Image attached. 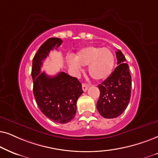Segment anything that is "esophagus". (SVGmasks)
I'll return each instance as SVG.
<instances>
[{
  "mask_svg": "<svg viewBox=\"0 0 158 158\" xmlns=\"http://www.w3.org/2000/svg\"><path fill=\"white\" fill-rule=\"evenodd\" d=\"M89 85H87V84H82V89L84 92H86L88 88H89Z\"/></svg>",
  "mask_w": 158,
  "mask_h": 158,
  "instance_id": "34e87169",
  "label": "esophagus"
}]
</instances>
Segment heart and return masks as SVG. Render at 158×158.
<instances>
[{
    "label": "heart",
    "instance_id": "b5f03b06",
    "mask_svg": "<svg viewBox=\"0 0 158 158\" xmlns=\"http://www.w3.org/2000/svg\"><path fill=\"white\" fill-rule=\"evenodd\" d=\"M69 66L76 72L81 70L82 66H88V72L95 80L108 78L112 73L115 66V56L107 48L86 46L73 56H67Z\"/></svg>",
    "mask_w": 158,
    "mask_h": 158
}]
</instances>
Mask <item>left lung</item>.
<instances>
[{
    "mask_svg": "<svg viewBox=\"0 0 158 158\" xmlns=\"http://www.w3.org/2000/svg\"><path fill=\"white\" fill-rule=\"evenodd\" d=\"M118 66L101 85L97 109L102 117L113 118L119 116L127 108L131 98V77L129 65L120 50L116 52Z\"/></svg>",
    "mask_w": 158,
    "mask_h": 158,
    "instance_id": "obj_1",
    "label": "left lung"
}]
</instances>
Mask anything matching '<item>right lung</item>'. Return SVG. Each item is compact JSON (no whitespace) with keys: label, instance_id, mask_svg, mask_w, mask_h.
Listing matches in <instances>:
<instances>
[{"label":"right lung","instance_id":"1","mask_svg":"<svg viewBox=\"0 0 158 158\" xmlns=\"http://www.w3.org/2000/svg\"><path fill=\"white\" fill-rule=\"evenodd\" d=\"M62 42L60 38L51 37L40 47L32 60L31 77L33 94L40 110L52 121L66 123L75 117L77 101L84 92L81 84L76 77L62 71L55 77L41 72L43 60Z\"/></svg>","mask_w":158,"mask_h":158}]
</instances>
